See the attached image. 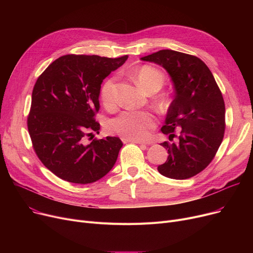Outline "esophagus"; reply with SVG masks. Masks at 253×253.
<instances>
[{
  "label": "esophagus",
  "instance_id": "1",
  "mask_svg": "<svg viewBox=\"0 0 253 253\" xmlns=\"http://www.w3.org/2000/svg\"><path fill=\"white\" fill-rule=\"evenodd\" d=\"M122 141L124 143H127V142H134V143H138V144H145L143 141L141 140H133V139H126V138H122Z\"/></svg>",
  "mask_w": 253,
  "mask_h": 253
}]
</instances>
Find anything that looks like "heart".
I'll use <instances>...</instances> for the list:
<instances>
[{"mask_svg": "<svg viewBox=\"0 0 253 253\" xmlns=\"http://www.w3.org/2000/svg\"><path fill=\"white\" fill-rule=\"evenodd\" d=\"M136 80L139 85L149 92L158 91L165 81L164 75L151 65H142L136 71ZM117 77L108 78L100 86V98L103 104L112 108L115 104V88ZM156 127L155 116L150 112L124 111L111 119L108 128L111 132L126 139L145 140L150 137L151 131Z\"/></svg>", "mask_w": 253, "mask_h": 253, "instance_id": "obj_1", "label": "heart"}]
</instances>
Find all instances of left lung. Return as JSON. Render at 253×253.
I'll return each mask as SVG.
<instances>
[{
  "mask_svg": "<svg viewBox=\"0 0 253 253\" xmlns=\"http://www.w3.org/2000/svg\"><path fill=\"white\" fill-rule=\"evenodd\" d=\"M140 59L164 68L175 90L161 131L170 140L175 129L180 134L176 143H161L168 158L158 171L173 179L195 176L213 160L223 138L225 109L215 79L200 58L182 52L160 50Z\"/></svg>",
  "mask_w": 253,
  "mask_h": 253,
  "instance_id": "left-lung-1",
  "label": "left lung"
}]
</instances>
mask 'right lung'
I'll return each mask as SVG.
<instances>
[{"label": "right lung", "instance_id": "1", "mask_svg": "<svg viewBox=\"0 0 253 253\" xmlns=\"http://www.w3.org/2000/svg\"><path fill=\"white\" fill-rule=\"evenodd\" d=\"M128 58L64 55L53 61L37 80L32 94L28 129L34 150L46 168L73 183L94 182L114 167L122 141L99 133L95 121L103 80Z\"/></svg>", "mask_w": 253, "mask_h": 253}]
</instances>
